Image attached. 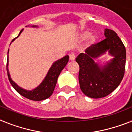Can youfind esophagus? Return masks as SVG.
I'll return each instance as SVG.
<instances>
[{
  "mask_svg": "<svg viewBox=\"0 0 132 132\" xmlns=\"http://www.w3.org/2000/svg\"><path fill=\"white\" fill-rule=\"evenodd\" d=\"M76 59V55L74 54H71L69 55V60L71 61H73Z\"/></svg>",
  "mask_w": 132,
  "mask_h": 132,
  "instance_id": "1",
  "label": "esophagus"
}]
</instances>
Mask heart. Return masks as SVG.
Instances as JSON below:
<instances>
[{"label": "heart", "instance_id": "heart-1", "mask_svg": "<svg viewBox=\"0 0 132 132\" xmlns=\"http://www.w3.org/2000/svg\"><path fill=\"white\" fill-rule=\"evenodd\" d=\"M90 35V33L87 31H83L82 34H81V38L82 39H85ZM96 36H89V45H93L96 43Z\"/></svg>", "mask_w": 132, "mask_h": 132}]
</instances>
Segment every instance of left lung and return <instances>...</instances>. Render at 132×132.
Returning <instances> with one entry per match:
<instances>
[{
	"mask_svg": "<svg viewBox=\"0 0 132 132\" xmlns=\"http://www.w3.org/2000/svg\"><path fill=\"white\" fill-rule=\"evenodd\" d=\"M105 39L94 44L76 59L80 69L78 80L80 89L85 95L92 98L107 96L118 87L125 70L126 50L117 34L105 29ZM107 51L114 58L103 67H100L93 59Z\"/></svg>",
	"mask_w": 132,
	"mask_h": 132,
	"instance_id": "left-lung-1",
	"label": "left lung"
}]
</instances>
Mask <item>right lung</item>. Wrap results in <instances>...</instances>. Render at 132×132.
Segmentation results:
<instances>
[{"label":"right lung","mask_w":132,"mask_h":132,"mask_svg":"<svg viewBox=\"0 0 132 132\" xmlns=\"http://www.w3.org/2000/svg\"><path fill=\"white\" fill-rule=\"evenodd\" d=\"M32 27H37L36 25H33ZM22 29L20 31V33L16 38H18L20 36V33L22 32ZM16 38L12 40L13 42ZM9 53V50H8ZM69 61V56H65L59 61H56L48 71L47 74L45 78L43 81L40 85L39 86L36 87V89L31 91H28L23 89L19 86H18L15 82L12 80L10 77V74L8 71V58L7 61V76L9 80L10 83L12 85V87L15 89V90L18 93H19L21 96H24V98L31 100V101H40L45 100V99L48 98L49 97L51 96V95L53 94L54 90L55 87L56 85L58 77L59 74L61 73V71L64 69V67L66 66V65Z\"/></svg>","instance_id":"right-lung-1"}]
</instances>
